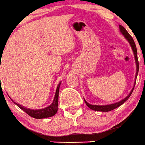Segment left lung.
<instances>
[{
	"mask_svg": "<svg viewBox=\"0 0 145 145\" xmlns=\"http://www.w3.org/2000/svg\"><path fill=\"white\" fill-rule=\"evenodd\" d=\"M120 27V30L121 33L124 36V37H125L126 39L127 40V41H129V44L131 45V48L132 50H133V54H134V57H135V63H136V74H135V82H134V86H133V88H132V90L131 91L130 93L127 95V97H126L124 99H123L122 100L120 101V102H117V103H115V104H108V105H92V104H88V102H86V101L84 99V102L86 104L87 106H88V108H90L92 110H98V111H103V112H108V111H110V110H112L113 109H115V108H118V107H119L120 106L122 105V104H124V102H126V101L127 100V99H129V97L131 96V95L132 92L133 91V89H134V87H135V82H136V77L137 76H138V71H139V62H138V53H137V48H136V46H135V42L133 41V38L131 37V36L129 34V32H127V29L124 28L123 26L121 25H119Z\"/></svg>",
	"mask_w": 145,
	"mask_h": 145,
	"instance_id": "1",
	"label": "left lung"
}]
</instances>
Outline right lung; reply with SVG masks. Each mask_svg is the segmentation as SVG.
<instances>
[{
  "label": "right lung",
  "instance_id": "add662e5",
  "mask_svg": "<svg viewBox=\"0 0 145 145\" xmlns=\"http://www.w3.org/2000/svg\"><path fill=\"white\" fill-rule=\"evenodd\" d=\"M61 85V82L57 86V90H56L55 95L53 102L52 104L49 106L46 107V108H42V109H30V108H27L26 107L21 106V104H18L16 103L15 102L14 104L18 106L21 109H22L23 111L25 112L27 115L29 116L32 117V118H36V119H43V118H49V117H52L54 116L57 113V110H58V98H59V87Z\"/></svg>",
  "mask_w": 145,
  "mask_h": 145
}]
</instances>
